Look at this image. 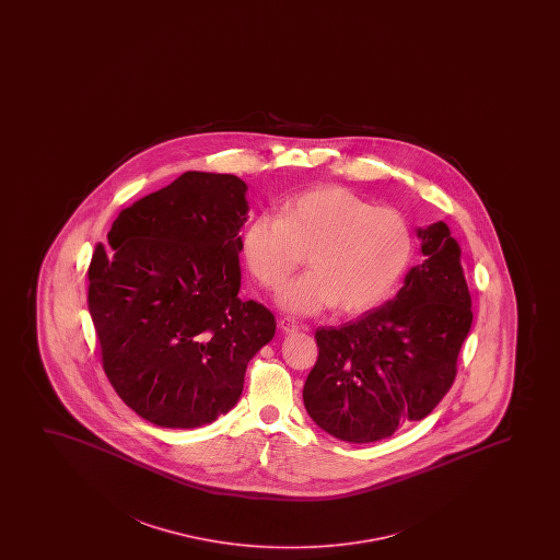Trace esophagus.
I'll use <instances>...</instances> for the list:
<instances>
[{"mask_svg": "<svg viewBox=\"0 0 560 560\" xmlns=\"http://www.w3.org/2000/svg\"><path fill=\"white\" fill-rule=\"evenodd\" d=\"M279 327H281V330L287 332V335L296 332V330L300 329L299 323L294 322V319H291V317H281V319H279Z\"/></svg>", "mask_w": 560, "mask_h": 560, "instance_id": "1", "label": "esophagus"}]
</instances>
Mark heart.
Instances as JSON below:
<instances>
[{
	"mask_svg": "<svg viewBox=\"0 0 560 560\" xmlns=\"http://www.w3.org/2000/svg\"><path fill=\"white\" fill-rule=\"evenodd\" d=\"M304 276L279 294V306L296 315L322 314L338 304L345 314L381 306L396 291L413 256L406 215L373 207L345 187H322L284 202L277 218L254 215L241 233L248 273L277 291L299 268Z\"/></svg>",
	"mask_w": 560,
	"mask_h": 560,
	"instance_id": "obj_1",
	"label": "heart"
}]
</instances>
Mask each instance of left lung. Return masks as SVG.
I'll return each instance as SVG.
<instances>
[{"label":"left lung","instance_id":"8db88e82","mask_svg":"<svg viewBox=\"0 0 560 560\" xmlns=\"http://www.w3.org/2000/svg\"><path fill=\"white\" fill-rule=\"evenodd\" d=\"M422 261L383 306L315 332L319 355L304 384L312 421L330 436L369 444L421 421L452 388L472 325L460 246L447 223L417 228Z\"/></svg>","mask_w":560,"mask_h":560}]
</instances>
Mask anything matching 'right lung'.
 <instances>
[{"label": "right lung", "mask_w": 560, "mask_h": 560, "mask_svg": "<svg viewBox=\"0 0 560 560\" xmlns=\"http://www.w3.org/2000/svg\"><path fill=\"white\" fill-rule=\"evenodd\" d=\"M245 182L185 172L122 210L95 246L88 307L103 368L126 406L164 429L235 407L276 317L238 300Z\"/></svg>", "instance_id": "right-lung-1"}]
</instances>
